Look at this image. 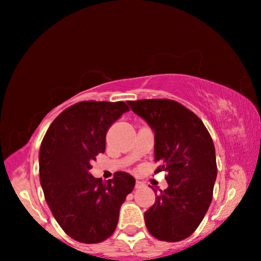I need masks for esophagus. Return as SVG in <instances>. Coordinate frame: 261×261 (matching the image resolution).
I'll return each instance as SVG.
<instances>
[{"label": "esophagus", "mask_w": 261, "mask_h": 261, "mask_svg": "<svg viewBox=\"0 0 261 261\" xmlns=\"http://www.w3.org/2000/svg\"><path fill=\"white\" fill-rule=\"evenodd\" d=\"M143 186H144V182L140 181V180H137L136 185H135V187H136V189H141V187H143Z\"/></svg>", "instance_id": "34e87169"}]
</instances>
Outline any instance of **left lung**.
I'll return each instance as SVG.
<instances>
[{"instance_id": "8db88e82", "label": "left lung", "mask_w": 261, "mask_h": 261, "mask_svg": "<svg viewBox=\"0 0 261 261\" xmlns=\"http://www.w3.org/2000/svg\"><path fill=\"white\" fill-rule=\"evenodd\" d=\"M127 103L155 133L154 158L161 163L155 173H167L168 187L145 211V225L158 240L181 241L193 234L213 200L217 176L213 138L203 121L174 100Z\"/></svg>"}]
</instances>
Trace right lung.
Segmentation results:
<instances>
[{
  "label": "right lung",
  "instance_id": "1",
  "mask_svg": "<svg viewBox=\"0 0 261 261\" xmlns=\"http://www.w3.org/2000/svg\"><path fill=\"white\" fill-rule=\"evenodd\" d=\"M126 111L124 101L77 102L52 121L41 141L44 197L65 234L82 244H99L113 234L136 182L125 172L107 181L89 173L96 155L105 151L107 130Z\"/></svg>",
  "mask_w": 261,
  "mask_h": 261
}]
</instances>
